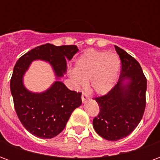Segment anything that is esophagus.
Wrapping results in <instances>:
<instances>
[{"label": "esophagus", "instance_id": "34e87169", "mask_svg": "<svg viewBox=\"0 0 160 160\" xmlns=\"http://www.w3.org/2000/svg\"><path fill=\"white\" fill-rule=\"evenodd\" d=\"M88 98H89V95H88L87 92H82V95H81V99H82V101L85 102V101L87 100V99H88Z\"/></svg>", "mask_w": 160, "mask_h": 160}]
</instances>
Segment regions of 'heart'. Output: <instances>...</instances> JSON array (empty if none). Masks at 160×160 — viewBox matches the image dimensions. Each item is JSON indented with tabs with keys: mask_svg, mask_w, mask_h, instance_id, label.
Returning <instances> with one entry per match:
<instances>
[{
	"mask_svg": "<svg viewBox=\"0 0 160 160\" xmlns=\"http://www.w3.org/2000/svg\"><path fill=\"white\" fill-rule=\"evenodd\" d=\"M120 66V58L117 55L91 49L77 60L75 72L71 73V76L80 87L90 80L92 90L105 94L114 87Z\"/></svg>",
	"mask_w": 160,
	"mask_h": 160,
	"instance_id": "b5f03b06",
	"label": "heart"
}]
</instances>
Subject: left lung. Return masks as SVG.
Returning a JSON list of instances; mask_svg holds the SVG:
<instances>
[{
  "label": "left lung",
  "instance_id": "1",
  "mask_svg": "<svg viewBox=\"0 0 160 160\" xmlns=\"http://www.w3.org/2000/svg\"><path fill=\"white\" fill-rule=\"evenodd\" d=\"M121 60L117 85L110 92L96 97L99 112L93 118V128L108 141H118L130 134L140 123L146 108L147 78L140 63L125 50L115 46ZM128 79L127 84L124 83Z\"/></svg>",
  "mask_w": 160,
  "mask_h": 160
}]
</instances>
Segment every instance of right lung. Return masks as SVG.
Returning a JSON list of instances; mask_svg holds the SVG:
<instances>
[{
    "instance_id": "obj_1",
    "label": "right lung",
    "mask_w": 160,
    "mask_h": 160,
    "mask_svg": "<svg viewBox=\"0 0 160 160\" xmlns=\"http://www.w3.org/2000/svg\"><path fill=\"white\" fill-rule=\"evenodd\" d=\"M78 50L76 45L46 43L23 55L13 68L10 89L14 109L23 126L37 137L50 139L59 134L72 112L81 104V92L69 90L62 82L56 81L44 92L33 93L24 87L23 75L32 61L41 59L52 65L57 76H62L66 72V58L72 59Z\"/></svg>"
}]
</instances>
